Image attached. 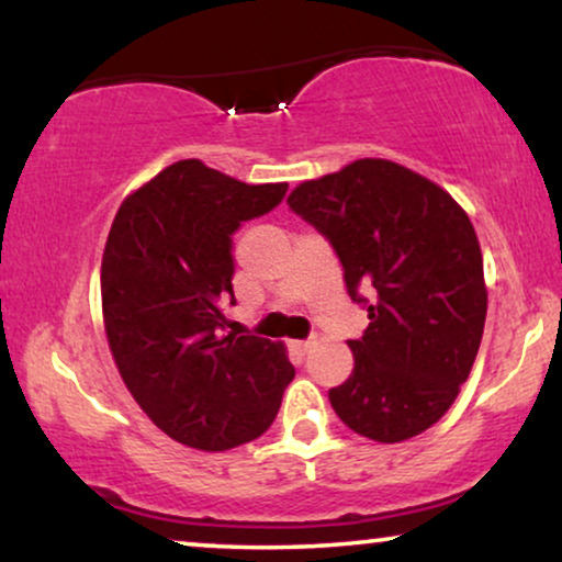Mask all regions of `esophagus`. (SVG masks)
I'll use <instances>...</instances> for the list:
<instances>
[{
    "label": "esophagus",
    "instance_id": "obj_1",
    "mask_svg": "<svg viewBox=\"0 0 562 562\" xmlns=\"http://www.w3.org/2000/svg\"><path fill=\"white\" fill-rule=\"evenodd\" d=\"M310 348H312V340H294V342H291V350H294L296 356H304V352Z\"/></svg>",
    "mask_w": 562,
    "mask_h": 562
}]
</instances>
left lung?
Masks as SVG:
<instances>
[{"label": "left lung", "mask_w": 562, "mask_h": 562, "mask_svg": "<svg viewBox=\"0 0 562 562\" xmlns=\"http://www.w3.org/2000/svg\"><path fill=\"white\" fill-rule=\"evenodd\" d=\"M289 206L327 237L350 299L371 319L348 340V381L329 389L335 414L375 442L425 432L456 402L486 322L481 245L463 206L383 158L299 183Z\"/></svg>", "instance_id": "left-lung-1"}]
</instances>
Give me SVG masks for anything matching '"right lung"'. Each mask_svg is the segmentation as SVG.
Instances as JSON below:
<instances>
[{
    "label": "right lung",
    "instance_id": "obj_1",
    "mask_svg": "<svg viewBox=\"0 0 562 562\" xmlns=\"http://www.w3.org/2000/svg\"><path fill=\"white\" fill-rule=\"evenodd\" d=\"M289 183H243L176 160L114 214L102 258V314L117 371L153 425L220 452L271 427L294 379L286 348L227 333L233 235L281 204Z\"/></svg>",
    "mask_w": 562,
    "mask_h": 562
}]
</instances>
